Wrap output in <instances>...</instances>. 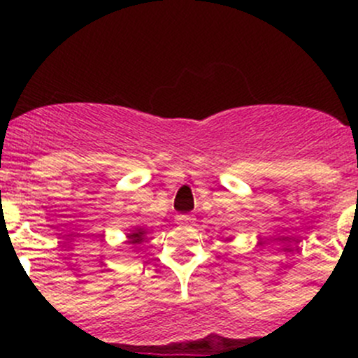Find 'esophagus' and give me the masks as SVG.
Segmentation results:
<instances>
[{"mask_svg": "<svg viewBox=\"0 0 358 358\" xmlns=\"http://www.w3.org/2000/svg\"><path fill=\"white\" fill-rule=\"evenodd\" d=\"M176 223H180V225H192L194 216L192 215H178L176 216Z\"/></svg>", "mask_w": 358, "mask_h": 358, "instance_id": "1", "label": "esophagus"}]
</instances>
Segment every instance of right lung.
Returning <instances> with one entry per match:
<instances>
[{
	"instance_id": "obj_1",
	"label": "right lung",
	"mask_w": 358,
	"mask_h": 358,
	"mask_svg": "<svg viewBox=\"0 0 358 358\" xmlns=\"http://www.w3.org/2000/svg\"><path fill=\"white\" fill-rule=\"evenodd\" d=\"M129 239H131L133 244H140V243H142V239H143V232L131 234V236H129Z\"/></svg>"
}]
</instances>
